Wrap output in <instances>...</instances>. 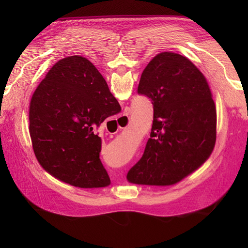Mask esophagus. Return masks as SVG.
<instances>
[{
    "label": "esophagus",
    "instance_id": "34e87169",
    "mask_svg": "<svg viewBox=\"0 0 248 248\" xmlns=\"http://www.w3.org/2000/svg\"><path fill=\"white\" fill-rule=\"evenodd\" d=\"M130 113H131L130 108H125L124 114L118 118V120H119V127L118 128L119 129H124L129 124V120H130L129 115H130Z\"/></svg>",
    "mask_w": 248,
    "mask_h": 248
}]
</instances>
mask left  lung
I'll return each mask as SVG.
<instances>
[{"mask_svg":"<svg viewBox=\"0 0 248 248\" xmlns=\"http://www.w3.org/2000/svg\"><path fill=\"white\" fill-rule=\"evenodd\" d=\"M138 93L154 105L150 139L129 170L131 183L171 186L196 170L217 140V108L208 82L180 54L162 52L141 73Z\"/></svg>","mask_w":248,"mask_h":248,"instance_id":"1","label":"left lung"}]
</instances>
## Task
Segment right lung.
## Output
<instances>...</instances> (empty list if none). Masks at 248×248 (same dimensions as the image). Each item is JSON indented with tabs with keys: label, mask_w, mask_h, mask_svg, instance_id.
<instances>
[{
	"label": "right lung",
	"mask_w": 248,
	"mask_h": 248,
	"mask_svg": "<svg viewBox=\"0 0 248 248\" xmlns=\"http://www.w3.org/2000/svg\"><path fill=\"white\" fill-rule=\"evenodd\" d=\"M120 109L101 73L85 57L57 62L30 103V135L39 164L73 186H109L94 129Z\"/></svg>",
	"instance_id": "add662e5"
}]
</instances>
